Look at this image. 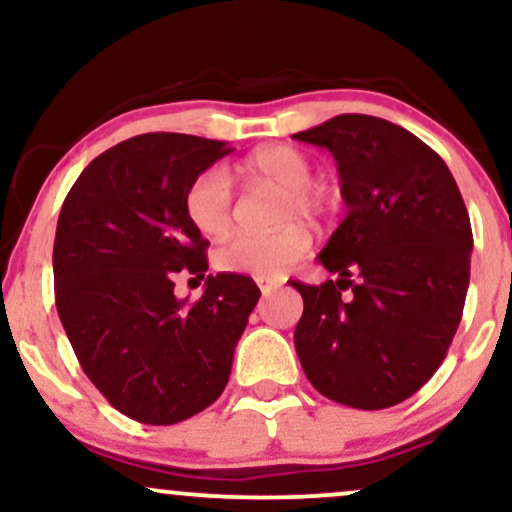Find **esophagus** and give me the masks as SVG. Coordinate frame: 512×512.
<instances>
[{
    "instance_id": "obj_1",
    "label": "esophagus",
    "mask_w": 512,
    "mask_h": 512,
    "mask_svg": "<svg viewBox=\"0 0 512 512\" xmlns=\"http://www.w3.org/2000/svg\"><path fill=\"white\" fill-rule=\"evenodd\" d=\"M257 286H260V291L267 296V293H272L274 289H279L281 281L279 279H272V276H257Z\"/></svg>"
}]
</instances>
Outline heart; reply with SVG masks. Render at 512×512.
Instances as JSON below:
<instances>
[{
    "label": "heart",
    "instance_id": "1",
    "mask_svg": "<svg viewBox=\"0 0 512 512\" xmlns=\"http://www.w3.org/2000/svg\"><path fill=\"white\" fill-rule=\"evenodd\" d=\"M243 173L255 182L281 187L276 221L284 226L269 233H238L216 252L221 272L279 276L310 248L308 231L298 221H320L332 214L337 197L327 187L313 185V161L301 149L269 144L243 161ZM233 185L221 166H209L192 178L185 190V216L202 236L221 238L233 221Z\"/></svg>",
    "mask_w": 512,
    "mask_h": 512
}]
</instances>
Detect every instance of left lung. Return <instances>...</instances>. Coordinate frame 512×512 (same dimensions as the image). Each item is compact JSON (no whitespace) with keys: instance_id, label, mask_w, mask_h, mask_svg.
Here are the masks:
<instances>
[{"instance_id":"obj_1","label":"left lung","mask_w":512,"mask_h":512,"mask_svg":"<svg viewBox=\"0 0 512 512\" xmlns=\"http://www.w3.org/2000/svg\"><path fill=\"white\" fill-rule=\"evenodd\" d=\"M293 139L330 151L349 209L317 255L339 279L291 281L301 366L332 402L395 407L436 373L462 320L474 243L464 199L443 158L395 122L337 115Z\"/></svg>"}]
</instances>
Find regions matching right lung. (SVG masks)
Here are the masks:
<instances>
[{
	"instance_id": "obj_1",
	"label": "right lung",
	"mask_w": 512,
	"mask_h": 512,
	"mask_svg": "<svg viewBox=\"0 0 512 512\" xmlns=\"http://www.w3.org/2000/svg\"><path fill=\"white\" fill-rule=\"evenodd\" d=\"M226 154L216 139L139 134L93 158L62 204L52 250L62 327L88 380L142 424H180L219 399L260 298L240 274H209L195 303L173 293L175 274L204 279L209 267L185 190Z\"/></svg>"
}]
</instances>
